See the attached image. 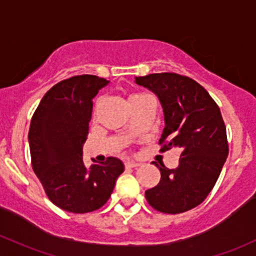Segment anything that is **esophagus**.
I'll use <instances>...</instances> for the list:
<instances>
[{"instance_id":"esophagus-1","label":"esophagus","mask_w":256,"mask_h":256,"mask_svg":"<svg viewBox=\"0 0 256 256\" xmlns=\"http://www.w3.org/2000/svg\"><path fill=\"white\" fill-rule=\"evenodd\" d=\"M125 166H126V168H137V166H140V162H125Z\"/></svg>"}]
</instances>
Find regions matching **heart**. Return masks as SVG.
I'll return each instance as SVG.
<instances>
[{
    "mask_svg": "<svg viewBox=\"0 0 256 256\" xmlns=\"http://www.w3.org/2000/svg\"><path fill=\"white\" fill-rule=\"evenodd\" d=\"M146 94H131L130 96H128V104H131V103L134 102V100H140V98H142Z\"/></svg>",
    "mask_w": 256,
    "mask_h": 256,
    "instance_id": "b5f03b06",
    "label": "heart"
}]
</instances>
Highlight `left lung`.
<instances>
[{
	"label": "left lung",
	"mask_w": 256,
	"mask_h": 256,
	"mask_svg": "<svg viewBox=\"0 0 256 256\" xmlns=\"http://www.w3.org/2000/svg\"><path fill=\"white\" fill-rule=\"evenodd\" d=\"M136 84L156 94L164 110L162 152L181 148L178 166L168 169L153 164L162 178L146 190L152 208L165 214L193 209L215 186L228 156L226 126L220 108L203 86L176 72L134 78Z\"/></svg>",
	"instance_id": "left-lung-1"
}]
</instances>
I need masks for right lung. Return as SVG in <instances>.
<instances>
[{"label": "right lung", "instance_id": "add662e5", "mask_svg": "<svg viewBox=\"0 0 256 256\" xmlns=\"http://www.w3.org/2000/svg\"><path fill=\"white\" fill-rule=\"evenodd\" d=\"M108 82L96 75L60 81L46 92L32 118V170L50 200L66 212L85 214L102 208L124 171L122 160L113 156L90 169L84 164L92 100Z\"/></svg>", "mask_w": 256, "mask_h": 256}]
</instances>
